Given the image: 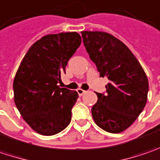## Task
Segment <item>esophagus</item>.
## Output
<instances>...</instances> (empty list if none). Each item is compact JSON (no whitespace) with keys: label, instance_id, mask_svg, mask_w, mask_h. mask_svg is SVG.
I'll return each mask as SVG.
<instances>
[{"label":"esophagus","instance_id":"34e87169","mask_svg":"<svg viewBox=\"0 0 160 160\" xmlns=\"http://www.w3.org/2000/svg\"><path fill=\"white\" fill-rule=\"evenodd\" d=\"M77 92H78V94H79L80 96H82V95L85 93L86 91H85L84 89H81V88H78V89H77Z\"/></svg>","mask_w":160,"mask_h":160}]
</instances>
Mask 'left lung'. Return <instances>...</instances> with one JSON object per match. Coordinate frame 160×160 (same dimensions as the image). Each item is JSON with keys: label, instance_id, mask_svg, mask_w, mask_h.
<instances>
[{"label": "left lung", "instance_id": "obj_1", "mask_svg": "<svg viewBox=\"0 0 160 160\" xmlns=\"http://www.w3.org/2000/svg\"><path fill=\"white\" fill-rule=\"evenodd\" d=\"M86 50L100 73L109 80L107 94L97 93L91 108L96 124L111 133L129 128L148 99L146 73L126 45L107 32L82 31Z\"/></svg>", "mask_w": 160, "mask_h": 160}]
</instances>
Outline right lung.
Returning a JSON list of instances; mask_svg holds the SVG:
<instances>
[{
  "label": "right lung",
  "mask_w": 160,
  "mask_h": 160,
  "mask_svg": "<svg viewBox=\"0 0 160 160\" xmlns=\"http://www.w3.org/2000/svg\"><path fill=\"white\" fill-rule=\"evenodd\" d=\"M81 44L77 32L46 35L28 49L14 81V102L35 132L54 135L66 128L79 98L75 90L60 88L61 74Z\"/></svg>",
  "instance_id": "obj_1"
}]
</instances>
